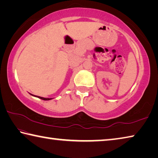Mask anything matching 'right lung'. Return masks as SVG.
I'll use <instances>...</instances> for the list:
<instances>
[{"mask_svg":"<svg viewBox=\"0 0 158 158\" xmlns=\"http://www.w3.org/2000/svg\"><path fill=\"white\" fill-rule=\"evenodd\" d=\"M31 95H32V94H31ZM33 96H35V97H37V98H40V99H42V100H52V98H44L40 97V96H36V95H33Z\"/></svg>","mask_w":158,"mask_h":158,"instance_id":"obj_1","label":"right lung"}]
</instances>
